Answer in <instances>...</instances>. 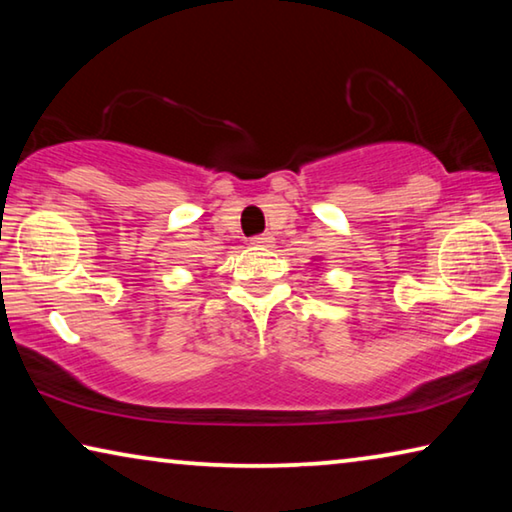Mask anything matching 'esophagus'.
<instances>
[{
  "mask_svg": "<svg viewBox=\"0 0 512 512\" xmlns=\"http://www.w3.org/2000/svg\"><path fill=\"white\" fill-rule=\"evenodd\" d=\"M253 244L255 246H271L273 244V237L268 235V232H264V235H257V237H253Z\"/></svg>",
  "mask_w": 512,
  "mask_h": 512,
  "instance_id": "1",
  "label": "esophagus"
}]
</instances>
